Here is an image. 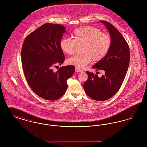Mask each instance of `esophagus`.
Returning a JSON list of instances; mask_svg holds the SVG:
<instances>
[{"instance_id":"1","label":"esophagus","mask_w":147,"mask_h":147,"mask_svg":"<svg viewBox=\"0 0 147 147\" xmlns=\"http://www.w3.org/2000/svg\"><path fill=\"white\" fill-rule=\"evenodd\" d=\"M76 71H77V72H81V71H83V70H82L81 69H80L78 67H76Z\"/></svg>"}]
</instances>
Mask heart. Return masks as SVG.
Wrapping results in <instances>:
<instances>
[{
	"instance_id": "1",
	"label": "heart",
	"mask_w": 147,
	"mask_h": 147,
	"mask_svg": "<svg viewBox=\"0 0 147 147\" xmlns=\"http://www.w3.org/2000/svg\"><path fill=\"white\" fill-rule=\"evenodd\" d=\"M73 39L64 37L59 42V46L64 53L71 55L77 45H83L82 55L71 57L67 59L68 64L84 68L93 60L98 62L109 53L112 45L111 36L103 33L99 28L93 26H84L76 29Z\"/></svg>"
}]
</instances>
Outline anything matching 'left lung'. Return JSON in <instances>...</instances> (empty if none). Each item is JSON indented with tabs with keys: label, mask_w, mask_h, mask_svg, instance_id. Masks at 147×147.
Returning <instances> with one entry per match:
<instances>
[{
	"label": "left lung",
	"mask_w": 147,
	"mask_h": 147,
	"mask_svg": "<svg viewBox=\"0 0 147 147\" xmlns=\"http://www.w3.org/2000/svg\"><path fill=\"white\" fill-rule=\"evenodd\" d=\"M100 21L109 31L111 47L105 58L92 67L96 71L103 70L104 74L99 78L97 73L86 71L88 80L83 86L88 96L102 101L112 98L119 91L126 77L130 53L128 43L119 30L107 21Z\"/></svg>",
	"instance_id": "8db88e82"
}]
</instances>
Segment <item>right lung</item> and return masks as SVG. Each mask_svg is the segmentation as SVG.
Here are the masks:
<instances>
[{"mask_svg":"<svg viewBox=\"0 0 147 147\" xmlns=\"http://www.w3.org/2000/svg\"><path fill=\"white\" fill-rule=\"evenodd\" d=\"M65 32L62 25L45 24L30 34L22 45L21 62L28 85L36 94L47 100L63 96L68 87L67 80L75 71L73 65L62 67L57 71L52 69L64 61L59 42Z\"/></svg>","mask_w":147,"mask_h":147,"instance_id":"add662e5","label":"right lung"}]
</instances>
